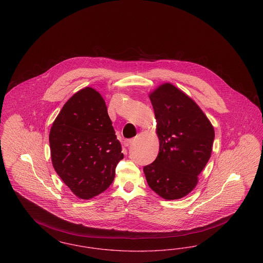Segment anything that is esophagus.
<instances>
[{
	"label": "esophagus",
	"instance_id": "34e87169",
	"mask_svg": "<svg viewBox=\"0 0 263 263\" xmlns=\"http://www.w3.org/2000/svg\"><path fill=\"white\" fill-rule=\"evenodd\" d=\"M133 142V140L132 139H127V140H125L124 142H123V144H124V146L125 147H128V146H130L131 145V143Z\"/></svg>",
	"mask_w": 263,
	"mask_h": 263
}]
</instances>
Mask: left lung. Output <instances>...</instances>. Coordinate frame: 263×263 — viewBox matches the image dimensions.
<instances>
[{"mask_svg": "<svg viewBox=\"0 0 263 263\" xmlns=\"http://www.w3.org/2000/svg\"><path fill=\"white\" fill-rule=\"evenodd\" d=\"M157 119L160 150L144 166L147 182L166 200L187 195L208 163L215 132L200 107L172 84H163L149 95Z\"/></svg>", "mask_w": 263, "mask_h": 263, "instance_id": "8db88e82", "label": "left lung"}]
</instances>
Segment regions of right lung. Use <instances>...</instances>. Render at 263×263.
Masks as SVG:
<instances>
[{
	"mask_svg": "<svg viewBox=\"0 0 263 263\" xmlns=\"http://www.w3.org/2000/svg\"><path fill=\"white\" fill-rule=\"evenodd\" d=\"M49 144L56 173L81 199L109 187L124 157L105 101L88 87L64 104L51 127Z\"/></svg>",
	"mask_w": 263,
	"mask_h": 263,
	"instance_id": "right-lung-1",
	"label": "right lung"
}]
</instances>
